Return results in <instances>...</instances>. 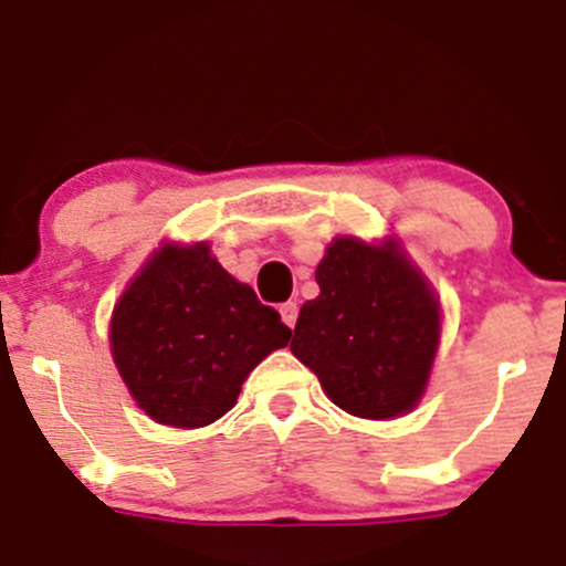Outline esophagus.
Listing matches in <instances>:
<instances>
[{
    "label": "esophagus",
    "instance_id": "1",
    "mask_svg": "<svg viewBox=\"0 0 566 566\" xmlns=\"http://www.w3.org/2000/svg\"><path fill=\"white\" fill-rule=\"evenodd\" d=\"M279 314H282L284 325L295 327V322H297V303H293V301L282 303V308H279Z\"/></svg>",
    "mask_w": 566,
    "mask_h": 566
}]
</instances>
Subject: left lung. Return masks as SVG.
Here are the masks:
<instances>
[{"mask_svg":"<svg viewBox=\"0 0 566 566\" xmlns=\"http://www.w3.org/2000/svg\"><path fill=\"white\" fill-rule=\"evenodd\" d=\"M290 349L338 408L392 419L419 402L440 338V308L395 244L335 239L316 269Z\"/></svg>","mask_w":566,"mask_h":566,"instance_id":"1","label":"left lung"}]
</instances>
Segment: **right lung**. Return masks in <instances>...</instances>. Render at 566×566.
Returning <instances> with one entry per match:
<instances>
[{
	"instance_id": "obj_1",
	"label": "right lung",
	"mask_w": 566,
	"mask_h": 566,
	"mask_svg": "<svg viewBox=\"0 0 566 566\" xmlns=\"http://www.w3.org/2000/svg\"><path fill=\"white\" fill-rule=\"evenodd\" d=\"M290 335L207 244H166L117 301L109 344L139 408L158 424L190 430L231 411L254 365Z\"/></svg>"
}]
</instances>
